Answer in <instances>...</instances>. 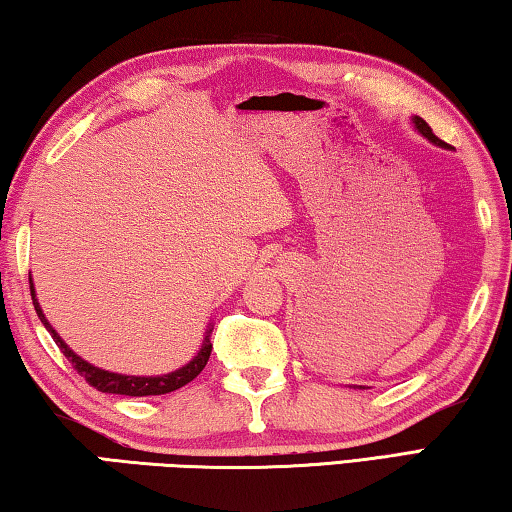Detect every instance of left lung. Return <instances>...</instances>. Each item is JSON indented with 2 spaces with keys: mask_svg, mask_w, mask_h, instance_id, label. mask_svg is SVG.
Instances as JSON below:
<instances>
[{
  "mask_svg": "<svg viewBox=\"0 0 512 512\" xmlns=\"http://www.w3.org/2000/svg\"><path fill=\"white\" fill-rule=\"evenodd\" d=\"M413 124H415V128H418V131L427 137L429 142H433V144H438V146H447L443 140H440V137H436L433 135V131H431V126L427 124V121H424L422 117H413Z\"/></svg>",
  "mask_w": 512,
  "mask_h": 512,
  "instance_id": "left-lung-1",
  "label": "left lung"
}]
</instances>
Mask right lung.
Segmentation results:
<instances>
[{"label":"right lung","mask_w":512,"mask_h":512,"mask_svg":"<svg viewBox=\"0 0 512 512\" xmlns=\"http://www.w3.org/2000/svg\"><path fill=\"white\" fill-rule=\"evenodd\" d=\"M29 284H31V298H33V307H36V314L42 320V325L47 327V332L51 334V339L56 341V345L60 348V352L65 354L67 361L72 363L74 370L79 372L81 377H85L90 386L97 388L101 393H115V395H131V397H144V395H164V393H171V391H178V388H183L185 384H189L194 377L201 375V370L207 366V359H210L212 354V343H210V334H212V327L205 332V341L201 345V350H198L196 357L187 363V366L167 372V375H155V377H137V375H119V372H110V370H101L97 366H92L85 359H81L79 354L74 350L67 348V343L60 339L58 332L54 327L49 325V320L45 318L40 309V302L36 298V289H33V280L29 277Z\"/></svg>","instance_id":"1"}]
</instances>
